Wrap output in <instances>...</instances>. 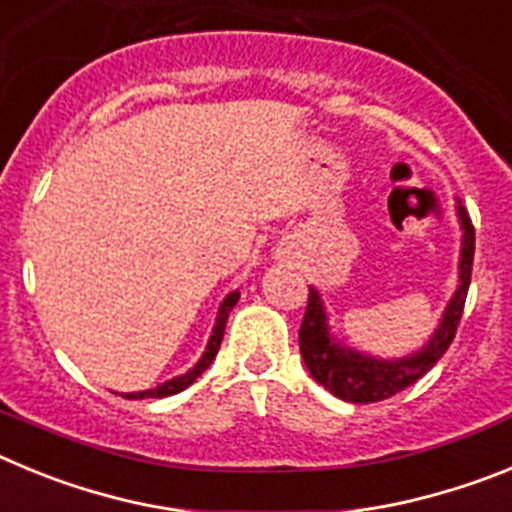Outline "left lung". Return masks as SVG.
Instances as JSON below:
<instances>
[{
    "instance_id": "1",
    "label": "left lung",
    "mask_w": 512,
    "mask_h": 512,
    "mask_svg": "<svg viewBox=\"0 0 512 512\" xmlns=\"http://www.w3.org/2000/svg\"><path fill=\"white\" fill-rule=\"evenodd\" d=\"M461 228H464V241H461V261H459V289L454 292V300L449 302L443 320L433 338L420 348L418 354L408 359L382 361L364 356L351 348H341L336 341H330L328 325H325V312L320 295L310 287L307 297L305 318L300 325V354L305 366L310 369L312 379L323 384L325 390L346 402H379L397 395L405 387L418 382L425 372H431L436 361L449 351L451 341L459 328L464 302H467L469 282H472L474 264V225L467 207L456 205Z\"/></svg>"
}]
</instances>
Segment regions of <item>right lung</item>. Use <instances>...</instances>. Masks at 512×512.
<instances>
[{
	"label": "right lung",
	"instance_id": "right-lung-1",
	"mask_svg": "<svg viewBox=\"0 0 512 512\" xmlns=\"http://www.w3.org/2000/svg\"><path fill=\"white\" fill-rule=\"evenodd\" d=\"M238 297H241V292H230V295L223 300V305H220V312H217L215 330H212L210 343H207V351L202 354V359L197 361V366H194L192 372L182 374V377H176V379H169V382H164V384H158V387H153V390L130 392V395H125V397H128V400H146V397H169V395H176V392L187 390L192 382H197V377H200L207 366L212 364V359H215V354H217V348H220V343H223L225 323H228V315H230V310L235 307V302H238Z\"/></svg>",
	"mask_w": 512,
	"mask_h": 512
}]
</instances>
